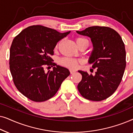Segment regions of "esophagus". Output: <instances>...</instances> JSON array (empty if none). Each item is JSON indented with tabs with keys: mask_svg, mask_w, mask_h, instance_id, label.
Returning <instances> with one entry per match:
<instances>
[{
	"mask_svg": "<svg viewBox=\"0 0 133 133\" xmlns=\"http://www.w3.org/2000/svg\"><path fill=\"white\" fill-rule=\"evenodd\" d=\"M70 71L71 74H72V73H74V72H76V71L74 70H72V69H71V70H70Z\"/></svg>",
	"mask_w": 133,
	"mask_h": 133,
	"instance_id": "esophagus-1",
	"label": "esophagus"
}]
</instances>
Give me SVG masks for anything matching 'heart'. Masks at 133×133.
<instances>
[{
  "instance_id": "1",
  "label": "heart",
  "mask_w": 133,
  "mask_h": 133,
  "mask_svg": "<svg viewBox=\"0 0 133 133\" xmlns=\"http://www.w3.org/2000/svg\"><path fill=\"white\" fill-rule=\"evenodd\" d=\"M76 43H77V46H79L80 45L83 44V43H88V42L86 39L82 37H78L76 40ZM59 45V43H58L57 45H56V48H57ZM60 63L61 65H63V66L68 67V68L75 69L77 68L79 63H81V61L79 60H77L76 59H73V58H70V57H65L63 59H61L60 61Z\"/></svg>"
}]
</instances>
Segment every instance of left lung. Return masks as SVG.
Listing matches in <instances>:
<instances>
[{"instance_id": "obj_1", "label": "left lung", "mask_w": 133, "mask_h": 133, "mask_svg": "<svg viewBox=\"0 0 133 133\" xmlns=\"http://www.w3.org/2000/svg\"><path fill=\"white\" fill-rule=\"evenodd\" d=\"M76 32L88 36L92 44L88 63L96 68L94 75L79 70L82 76L78 90L85 99L101 101L111 96L121 83L126 67V51L121 36L106 26H90Z\"/></svg>"}]
</instances>
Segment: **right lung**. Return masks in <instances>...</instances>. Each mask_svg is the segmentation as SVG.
<instances>
[{
	"label": "right lung",
	"instance_id": "1",
	"mask_svg": "<svg viewBox=\"0 0 133 133\" xmlns=\"http://www.w3.org/2000/svg\"><path fill=\"white\" fill-rule=\"evenodd\" d=\"M58 32L41 25L22 31L10 48V69L14 85L25 97L43 102L55 95L62 82L70 74L68 69L53 62L50 56L60 40L70 33ZM46 66L53 67L47 73Z\"/></svg>",
	"mask_w": 133,
	"mask_h": 133
}]
</instances>
